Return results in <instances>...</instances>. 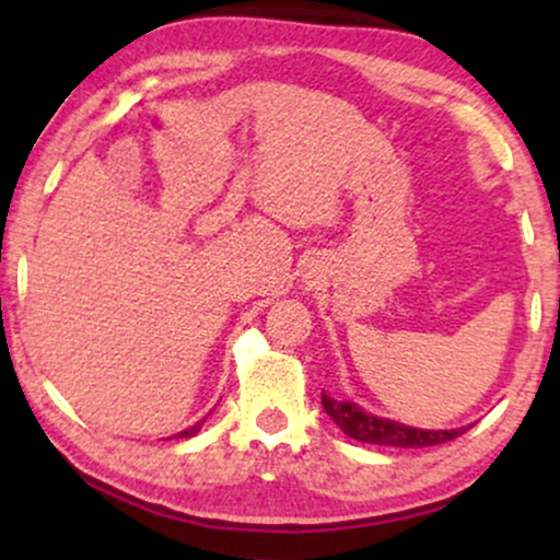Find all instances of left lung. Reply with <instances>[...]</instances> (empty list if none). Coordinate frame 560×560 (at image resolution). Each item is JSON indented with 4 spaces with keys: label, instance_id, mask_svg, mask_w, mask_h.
Returning <instances> with one entry per match:
<instances>
[{
    "label": "left lung",
    "instance_id": "obj_1",
    "mask_svg": "<svg viewBox=\"0 0 560 560\" xmlns=\"http://www.w3.org/2000/svg\"><path fill=\"white\" fill-rule=\"evenodd\" d=\"M320 405L326 413L331 416L334 423L347 436L358 442H369V445H384V447H432L442 445V442L455 440L466 432V429H416L405 427V423L378 419L374 413H365L350 400H334L329 395H320Z\"/></svg>",
    "mask_w": 560,
    "mask_h": 560
}]
</instances>
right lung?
<instances>
[{
  "mask_svg": "<svg viewBox=\"0 0 560 560\" xmlns=\"http://www.w3.org/2000/svg\"><path fill=\"white\" fill-rule=\"evenodd\" d=\"M202 423H205V419H202V421H197L195 427H189V429H184V432H178L176 436H182V440H184V436H195V434L199 432V429H202Z\"/></svg>",
  "mask_w": 560,
  "mask_h": 560,
  "instance_id": "1",
  "label": "right lung"
}]
</instances>
